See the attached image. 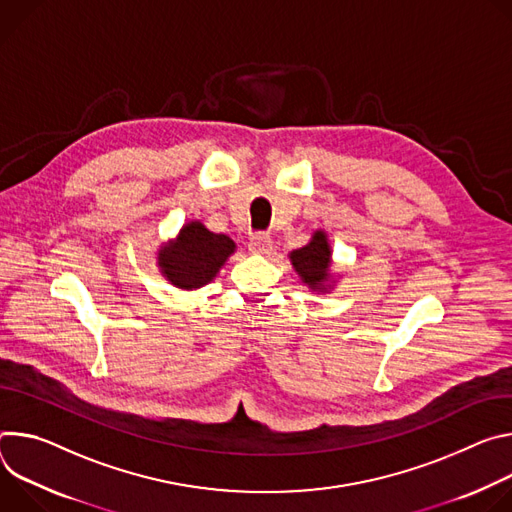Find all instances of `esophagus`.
I'll return each mask as SVG.
<instances>
[{
    "mask_svg": "<svg viewBox=\"0 0 512 512\" xmlns=\"http://www.w3.org/2000/svg\"><path fill=\"white\" fill-rule=\"evenodd\" d=\"M250 252L254 254H270L272 252V240L268 234H254L248 244Z\"/></svg>",
    "mask_w": 512,
    "mask_h": 512,
    "instance_id": "obj_1",
    "label": "esophagus"
}]
</instances>
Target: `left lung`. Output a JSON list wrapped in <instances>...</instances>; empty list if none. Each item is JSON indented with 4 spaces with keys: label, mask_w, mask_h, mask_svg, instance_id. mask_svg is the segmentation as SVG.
Segmentation results:
<instances>
[{
    "label": "left lung",
    "mask_w": 512,
    "mask_h": 512,
    "mask_svg": "<svg viewBox=\"0 0 512 512\" xmlns=\"http://www.w3.org/2000/svg\"><path fill=\"white\" fill-rule=\"evenodd\" d=\"M289 260L299 274L303 285L313 293H327L333 289V272H331V246L327 234L317 230L309 244L289 254Z\"/></svg>",
    "instance_id": "left-lung-1"
}]
</instances>
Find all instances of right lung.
<instances>
[{"mask_svg":"<svg viewBox=\"0 0 512 512\" xmlns=\"http://www.w3.org/2000/svg\"><path fill=\"white\" fill-rule=\"evenodd\" d=\"M234 252L236 242L230 236L213 234L195 219L181 227L177 238L160 246L156 262L170 285L195 291L211 282Z\"/></svg>","mask_w":512,"mask_h":512,"instance_id":"right-lung-1","label":"right lung"}]
</instances>
